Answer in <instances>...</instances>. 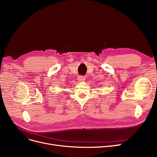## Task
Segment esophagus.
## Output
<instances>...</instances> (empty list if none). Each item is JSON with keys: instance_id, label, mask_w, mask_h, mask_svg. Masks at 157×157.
Listing matches in <instances>:
<instances>
[{"instance_id": "1", "label": "esophagus", "mask_w": 157, "mask_h": 157, "mask_svg": "<svg viewBox=\"0 0 157 157\" xmlns=\"http://www.w3.org/2000/svg\"><path fill=\"white\" fill-rule=\"evenodd\" d=\"M78 81H83L85 80V78L84 76H79L78 78Z\"/></svg>"}]
</instances>
